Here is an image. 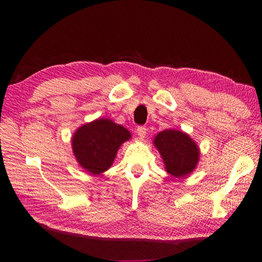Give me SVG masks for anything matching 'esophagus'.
<instances>
[{"instance_id": "esophagus-1", "label": "esophagus", "mask_w": 262, "mask_h": 262, "mask_svg": "<svg viewBox=\"0 0 262 262\" xmlns=\"http://www.w3.org/2000/svg\"><path fill=\"white\" fill-rule=\"evenodd\" d=\"M136 133H137V135H139L140 139H141V140H143L144 137H145V135H147V128L143 127V126L137 127V130H136Z\"/></svg>"}]
</instances>
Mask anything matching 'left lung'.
<instances>
[{"mask_svg": "<svg viewBox=\"0 0 262 262\" xmlns=\"http://www.w3.org/2000/svg\"><path fill=\"white\" fill-rule=\"evenodd\" d=\"M154 144L161 154L165 170L171 176L183 178L196 167L200 150L186 133L165 129L156 135Z\"/></svg>", "mask_w": 262, "mask_h": 262, "instance_id": "left-lung-1", "label": "left lung"}]
</instances>
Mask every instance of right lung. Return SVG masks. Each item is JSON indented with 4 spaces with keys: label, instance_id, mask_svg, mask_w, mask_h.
Returning a JSON list of instances; mask_svg holds the SVG:
<instances>
[{
    "label": "right lung",
    "instance_id": "right-lung-1",
    "mask_svg": "<svg viewBox=\"0 0 262 262\" xmlns=\"http://www.w3.org/2000/svg\"><path fill=\"white\" fill-rule=\"evenodd\" d=\"M130 139V133L110 119H97L75 132L73 152L79 165L91 174L108 170L120 145Z\"/></svg>",
    "mask_w": 262,
    "mask_h": 262
}]
</instances>
